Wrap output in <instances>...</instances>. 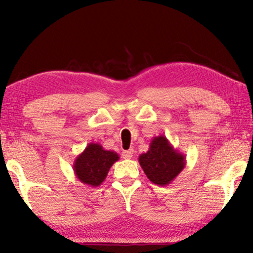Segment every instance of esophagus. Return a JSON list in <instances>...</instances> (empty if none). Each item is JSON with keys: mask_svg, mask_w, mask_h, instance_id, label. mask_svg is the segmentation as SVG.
Wrapping results in <instances>:
<instances>
[{"mask_svg": "<svg viewBox=\"0 0 253 253\" xmlns=\"http://www.w3.org/2000/svg\"><path fill=\"white\" fill-rule=\"evenodd\" d=\"M122 157H123V159H131L133 157V150L124 151L122 153Z\"/></svg>", "mask_w": 253, "mask_h": 253, "instance_id": "34e87169", "label": "esophagus"}]
</instances>
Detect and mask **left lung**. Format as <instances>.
Wrapping results in <instances>:
<instances>
[{
    "label": "left lung",
    "mask_w": 253,
    "mask_h": 253,
    "mask_svg": "<svg viewBox=\"0 0 253 253\" xmlns=\"http://www.w3.org/2000/svg\"><path fill=\"white\" fill-rule=\"evenodd\" d=\"M147 178L157 185H168L185 167V155L175 150L164 134L154 137L146 153L138 158Z\"/></svg>",
    "instance_id": "obj_1"
}]
</instances>
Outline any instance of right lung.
<instances>
[{
    "instance_id": "1",
    "label": "right lung",
    "mask_w": 253,
    "mask_h": 253,
    "mask_svg": "<svg viewBox=\"0 0 253 253\" xmlns=\"http://www.w3.org/2000/svg\"><path fill=\"white\" fill-rule=\"evenodd\" d=\"M119 159L116 152L107 151L98 143H89L74 162L76 177L86 185L99 186Z\"/></svg>"
}]
</instances>
